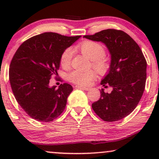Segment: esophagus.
<instances>
[{"label":"esophagus","mask_w":159,"mask_h":159,"mask_svg":"<svg viewBox=\"0 0 159 159\" xmlns=\"http://www.w3.org/2000/svg\"><path fill=\"white\" fill-rule=\"evenodd\" d=\"M75 88H78V89H81V90H90V88H87V87H82V86H80V85H76Z\"/></svg>","instance_id":"esophagus-1"}]
</instances>
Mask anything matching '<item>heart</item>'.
Masks as SVG:
<instances>
[{
	"mask_svg": "<svg viewBox=\"0 0 159 159\" xmlns=\"http://www.w3.org/2000/svg\"><path fill=\"white\" fill-rule=\"evenodd\" d=\"M77 48L89 59L92 61V66L100 75H106L109 71L111 65L105 56L106 51L101 43L93 40H84L77 45ZM73 51L70 48L65 49L60 57V64L64 68L70 66L72 59ZM96 77L95 71H82L75 70L68 75L71 82L80 86L89 85Z\"/></svg>",
	"mask_w": 159,
	"mask_h": 159,
	"instance_id": "1",
	"label": "heart"
}]
</instances>
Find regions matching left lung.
Wrapping results in <instances>:
<instances>
[{
    "mask_svg": "<svg viewBox=\"0 0 159 159\" xmlns=\"http://www.w3.org/2000/svg\"><path fill=\"white\" fill-rule=\"evenodd\" d=\"M84 38L105 43L111 55L109 72L101 84L113 90L106 93L101 89L99 100L92 104L93 109L105 121L121 120L133 111L144 92L145 56L138 43L121 30L107 29Z\"/></svg>",
    "mask_w": 159,
    "mask_h": 159,
    "instance_id": "1",
    "label": "left lung"
}]
</instances>
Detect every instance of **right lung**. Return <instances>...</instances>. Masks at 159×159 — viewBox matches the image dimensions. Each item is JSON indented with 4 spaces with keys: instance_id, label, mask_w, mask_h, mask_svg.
I'll return each instance as SVG.
<instances>
[{
    "instance_id": "1",
    "label": "right lung",
    "mask_w": 159,
    "mask_h": 159,
    "mask_svg": "<svg viewBox=\"0 0 159 159\" xmlns=\"http://www.w3.org/2000/svg\"><path fill=\"white\" fill-rule=\"evenodd\" d=\"M80 38L45 32L25 40L13 56L9 80L15 98L28 116L49 122L62 114L73 90L68 83L50 87L57 78L62 52Z\"/></svg>"
}]
</instances>
